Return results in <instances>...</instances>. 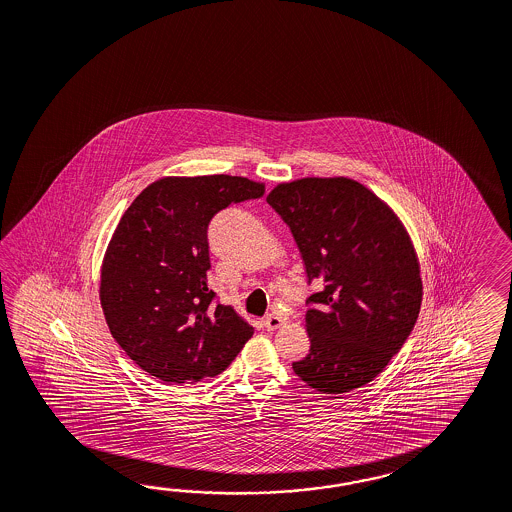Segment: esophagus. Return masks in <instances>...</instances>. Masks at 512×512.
<instances>
[{
  "label": "esophagus",
  "mask_w": 512,
  "mask_h": 512,
  "mask_svg": "<svg viewBox=\"0 0 512 512\" xmlns=\"http://www.w3.org/2000/svg\"><path fill=\"white\" fill-rule=\"evenodd\" d=\"M285 324H287V318L279 315V313H270L268 317L264 318V328L268 332H276L279 328H283Z\"/></svg>",
  "instance_id": "obj_1"
}]
</instances>
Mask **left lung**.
I'll use <instances>...</instances> for the list:
<instances>
[{"mask_svg": "<svg viewBox=\"0 0 512 512\" xmlns=\"http://www.w3.org/2000/svg\"><path fill=\"white\" fill-rule=\"evenodd\" d=\"M289 225L307 281L309 354L292 363L307 386L346 393L369 384L401 350L419 315V257L401 218L348 177L279 182L266 197Z\"/></svg>", "mask_w": 512, "mask_h": 512, "instance_id": "obj_1", "label": "left lung"}]
</instances>
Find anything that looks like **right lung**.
<instances>
[{
	"instance_id": "right-lung-1",
	"label": "right lung",
	"mask_w": 512,
	"mask_h": 512,
	"mask_svg": "<svg viewBox=\"0 0 512 512\" xmlns=\"http://www.w3.org/2000/svg\"><path fill=\"white\" fill-rule=\"evenodd\" d=\"M264 194L231 175L162 177L126 208L100 266V305L113 339L167 384L216 376L253 335L208 291V223L221 208Z\"/></svg>"
}]
</instances>
